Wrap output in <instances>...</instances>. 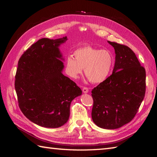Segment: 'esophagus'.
I'll return each mask as SVG.
<instances>
[{
  "mask_svg": "<svg viewBox=\"0 0 157 157\" xmlns=\"http://www.w3.org/2000/svg\"><path fill=\"white\" fill-rule=\"evenodd\" d=\"M82 92L84 93V94H87L88 92V88L87 87H84L82 88Z\"/></svg>",
  "mask_w": 157,
  "mask_h": 157,
  "instance_id": "1",
  "label": "esophagus"
}]
</instances>
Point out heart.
Returning a JSON list of instances; mask_svg holds the SVG:
<instances>
[{
  "label": "heart",
  "mask_w": 157,
  "mask_h": 157,
  "mask_svg": "<svg viewBox=\"0 0 157 157\" xmlns=\"http://www.w3.org/2000/svg\"><path fill=\"white\" fill-rule=\"evenodd\" d=\"M69 56L65 61V71L73 78H77L84 69L85 75L90 82L100 83L108 77L113 67L115 58L111 51L84 46Z\"/></svg>",
  "instance_id": "heart-1"
}]
</instances>
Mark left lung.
Segmentation results:
<instances>
[{
    "label": "left lung",
    "mask_w": 157,
    "mask_h": 157,
    "mask_svg": "<svg viewBox=\"0 0 157 157\" xmlns=\"http://www.w3.org/2000/svg\"><path fill=\"white\" fill-rule=\"evenodd\" d=\"M115 49L113 73L92 91L93 122L103 129L113 130L130 122L145 94V69L129 47L108 41Z\"/></svg>",
    "instance_id": "8db88e82"
}]
</instances>
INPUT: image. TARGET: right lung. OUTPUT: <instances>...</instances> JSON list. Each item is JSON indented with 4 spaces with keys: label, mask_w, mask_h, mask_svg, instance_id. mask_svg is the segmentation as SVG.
<instances>
[{
    "label": "right lung",
    "mask_w": 157,
    "mask_h": 157,
    "mask_svg": "<svg viewBox=\"0 0 157 157\" xmlns=\"http://www.w3.org/2000/svg\"><path fill=\"white\" fill-rule=\"evenodd\" d=\"M67 40L43 38L28 48L18 61L15 89L21 111L44 128L64 125L73 99L82 90L62 73L64 60L59 47Z\"/></svg>",
    "instance_id": "add662e5"
}]
</instances>
